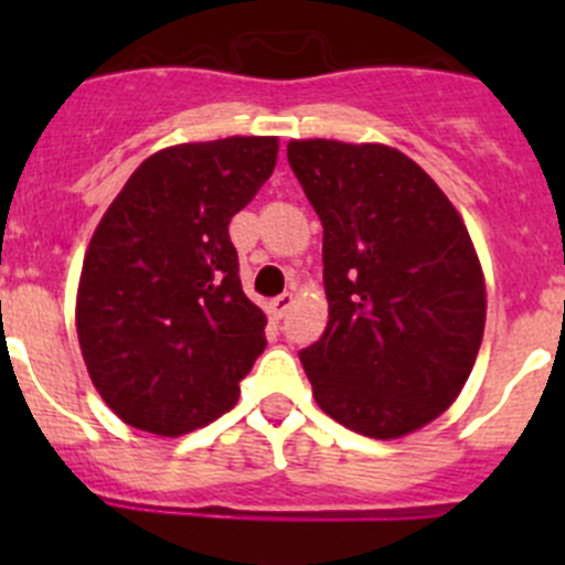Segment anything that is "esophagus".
Listing matches in <instances>:
<instances>
[{
    "label": "esophagus",
    "mask_w": 565,
    "mask_h": 565,
    "mask_svg": "<svg viewBox=\"0 0 565 565\" xmlns=\"http://www.w3.org/2000/svg\"><path fill=\"white\" fill-rule=\"evenodd\" d=\"M292 303H295V295L292 292L278 295V298H273L270 303H267V315H270L273 319H281L289 309H292Z\"/></svg>",
    "instance_id": "obj_1"
}]
</instances>
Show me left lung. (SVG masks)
<instances>
[{"instance_id": "obj_1", "label": "left lung", "mask_w": 565, "mask_h": 565, "mask_svg": "<svg viewBox=\"0 0 565 565\" xmlns=\"http://www.w3.org/2000/svg\"><path fill=\"white\" fill-rule=\"evenodd\" d=\"M287 158L324 230L328 328L300 350L317 404L374 440L418 431L457 402L481 350L470 232L396 147L292 139Z\"/></svg>"}]
</instances>
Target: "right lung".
Listing matches in <instances>:
<instances>
[{"instance_id": "1", "label": "right lung", "mask_w": 565, "mask_h": 565, "mask_svg": "<svg viewBox=\"0 0 565 565\" xmlns=\"http://www.w3.org/2000/svg\"><path fill=\"white\" fill-rule=\"evenodd\" d=\"M276 136L158 150L95 226L76 292V333L117 418L180 437L232 409L265 350L230 241L232 215L276 169Z\"/></svg>"}]
</instances>
